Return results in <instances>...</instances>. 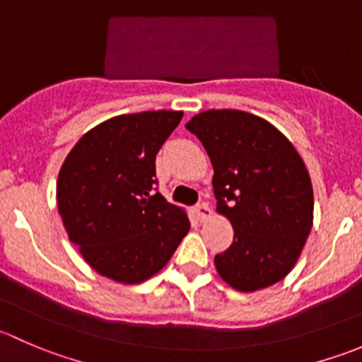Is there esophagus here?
Here are the masks:
<instances>
[{
    "label": "esophagus",
    "mask_w": 362,
    "mask_h": 362,
    "mask_svg": "<svg viewBox=\"0 0 362 362\" xmlns=\"http://www.w3.org/2000/svg\"><path fill=\"white\" fill-rule=\"evenodd\" d=\"M194 211H196V215H198V218L199 221H206L208 217H211V210H210V206H208L206 203H198L194 206Z\"/></svg>",
    "instance_id": "obj_1"
}]
</instances>
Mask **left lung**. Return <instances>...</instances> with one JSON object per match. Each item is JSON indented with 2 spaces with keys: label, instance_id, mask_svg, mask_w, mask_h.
Wrapping results in <instances>:
<instances>
[{
  "label": "left lung",
  "instance_id": "1",
  "mask_svg": "<svg viewBox=\"0 0 362 362\" xmlns=\"http://www.w3.org/2000/svg\"><path fill=\"white\" fill-rule=\"evenodd\" d=\"M214 166L217 211L235 229L215 255L224 282L254 293L286 279L313 221V191L301 156L268 120L242 110H206L185 124Z\"/></svg>",
  "mask_w": 362,
  "mask_h": 362
}]
</instances>
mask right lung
Returning <instances> with one entry per match:
<instances>
[{
  "label": "right lung",
  "instance_id": "add662e5",
  "mask_svg": "<svg viewBox=\"0 0 362 362\" xmlns=\"http://www.w3.org/2000/svg\"><path fill=\"white\" fill-rule=\"evenodd\" d=\"M184 113L113 117L87 131L61 166L57 208L87 264L119 284L166 266L191 222L156 191V156Z\"/></svg>",
  "mask_w": 362,
  "mask_h": 362
}]
</instances>
